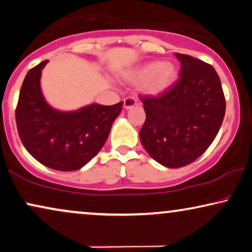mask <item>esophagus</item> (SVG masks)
I'll return each mask as SVG.
<instances>
[{"label":"esophagus","mask_w":252,"mask_h":252,"mask_svg":"<svg viewBox=\"0 0 252 252\" xmlns=\"http://www.w3.org/2000/svg\"><path fill=\"white\" fill-rule=\"evenodd\" d=\"M135 105H136V99L134 97H126L125 99H124V107H125L126 110L132 109V107Z\"/></svg>","instance_id":"34e87169"}]
</instances>
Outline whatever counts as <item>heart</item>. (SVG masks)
I'll use <instances>...</instances> for the list:
<instances>
[{"mask_svg":"<svg viewBox=\"0 0 252 252\" xmlns=\"http://www.w3.org/2000/svg\"><path fill=\"white\" fill-rule=\"evenodd\" d=\"M178 69L172 62L153 61L133 74L135 82H142V91L158 96L165 93L177 80Z\"/></svg>","mask_w":252,"mask_h":252,"instance_id":"b5f03b06","label":"heart"}]
</instances>
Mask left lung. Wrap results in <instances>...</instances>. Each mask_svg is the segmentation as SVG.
<instances>
[{"instance_id":"8db88e82","label":"left lung","mask_w":252,"mask_h":252,"mask_svg":"<svg viewBox=\"0 0 252 252\" xmlns=\"http://www.w3.org/2000/svg\"><path fill=\"white\" fill-rule=\"evenodd\" d=\"M181 62L177 82L159 96H141L146 122L140 140L166 168L194 162L214 141L226 113L221 81L211 64L175 53Z\"/></svg>"}]
</instances>
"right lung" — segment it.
Listing matches in <instances>:
<instances>
[{
    "label": "right lung",
    "mask_w": 252,
    "mask_h": 252,
    "mask_svg": "<svg viewBox=\"0 0 252 252\" xmlns=\"http://www.w3.org/2000/svg\"><path fill=\"white\" fill-rule=\"evenodd\" d=\"M47 62L29 70L22 84L16 107L18 135L41 164L59 171H74L102 149L124 102L111 106L90 104L73 112L53 109L40 88L41 70Z\"/></svg>",
    "instance_id": "add662e5"
}]
</instances>
